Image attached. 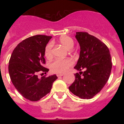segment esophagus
I'll use <instances>...</instances> for the list:
<instances>
[{"instance_id":"34e87169","label":"esophagus","mask_w":124,"mask_h":124,"mask_svg":"<svg viewBox=\"0 0 124 124\" xmlns=\"http://www.w3.org/2000/svg\"><path fill=\"white\" fill-rule=\"evenodd\" d=\"M64 75V74H57V76L58 77H60V76H63Z\"/></svg>"}]
</instances>
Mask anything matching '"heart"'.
I'll list each match as a JSON object with an SVG mask.
<instances>
[{"instance_id": "obj_1", "label": "heart", "mask_w": 124, "mask_h": 124, "mask_svg": "<svg viewBox=\"0 0 124 124\" xmlns=\"http://www.w3.org/2000/svg\"><path fill=\"white\" fill-rule=\"evenodd\" d=\"M59 42L69 50H71L74 45V40L68 36H63V37H60L59 39ZM52 46V43L50 42L48 43L45 48V56L47 59H51L53 57ZM73 64H74V62L70 58H66L63 60L56 59L50 63V68L53 73H58V74H63L70 67H71Z\"/></svg>"}]
</instances>
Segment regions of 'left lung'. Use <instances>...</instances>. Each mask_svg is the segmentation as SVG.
<instances>
[{"mask_svg": "<svg viewBox=\"0 0 124 124\" xmlns=\"http://www.w3.org/2000/svg\"><path fill=\"white\" fill-rule=\"evenodd\" d=\"M80 54L74 67L80 71L69 87L73 94L82 99H91L102 89L111 73V56L108 47L87 32H76ZM84 69L83 72L82 70Z\"/></svg>", "mask_w": 124, "mask_h": 124, "instance_id": "left-lung-1", "label": "left lung"}]
</instances>
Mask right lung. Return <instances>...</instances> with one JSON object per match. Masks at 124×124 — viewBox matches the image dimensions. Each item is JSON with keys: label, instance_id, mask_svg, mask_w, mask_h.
Returning a JSON list of instances; mask_svg holds the SVG:
<instances>
[{"label": "right lung", "instance_id": "obj_1", "mask_svg": "<svg viewBox=\"0 0 124 124\" xmlns=\"http://www.w3.org/2000/svg\"><path fill=\"white\" fill-rule=\"evenodd\" d=\"M51 37L42 35L30 37L18 43L11 54L8 73L14 86L20 94L31 101H38L48 94L53 82L54 74L38 78V73L49 71L45 64V48ZM43 74V73H42Z\"/></svg>", "mask_w": 124, "mask_h": 124}]
</instances>
